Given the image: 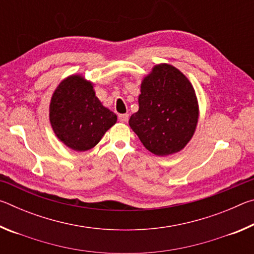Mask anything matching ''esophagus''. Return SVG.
<instances>
[{
    "label": "esophagus",
    "instance_id": "1",
    "mask_svg": "<svg viewBox=\"0 0 254 254\" xmlns=\"http://www.w3.org/2000/svg\"><path fill=\"white\" fill-rule=\"evenodd\" d=\"M119 120H120V122L127 123L128 120V114H119Z\"/></svg>",
    "mask_w": 254,
    "mask_h": 254
}]
</instances>
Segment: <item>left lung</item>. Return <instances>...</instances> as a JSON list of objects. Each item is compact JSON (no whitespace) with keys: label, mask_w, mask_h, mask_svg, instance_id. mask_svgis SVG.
I'll return each mask as SVG.
<instances>
[{"label":"left lung","mask_w":254,"mask_h":254,"mask_svg":"<svg viewBox=\"0 0 254 254\" xmlns=\"http://www.w3.org/2000/svg\"><path fill=\"white\" fill-rule=\"evenodd\" d=\"M198 121L190 81L171 65L160 64L141 84L139 111L128 124L150 152L169 156L185 148Z\"/></svg>","instance_id":"left-lung-1"}]
</instances>
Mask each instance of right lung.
<instances>
[{
  "mask_svg": "<svg viewBox=\"0 0 254 254\" xmlns=\"http://www.w3.org/2000/svg\"><path fill=\"white\" fill-rule=\"evenodd\" d=\"M49 112L55 134L75 151L95 147L117 122V115L95 96L91 81L79 75L59 84L51 97Z\"/></svg>",
  "mask_w": 254,
  "mask_h": 254,
  "instance_id": "1",
  "label": "right lung"
}]
</instances>
